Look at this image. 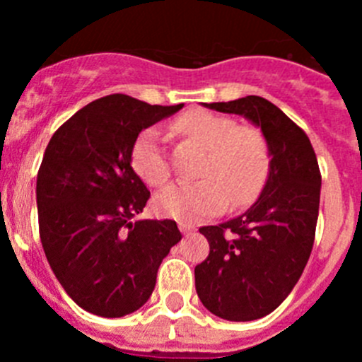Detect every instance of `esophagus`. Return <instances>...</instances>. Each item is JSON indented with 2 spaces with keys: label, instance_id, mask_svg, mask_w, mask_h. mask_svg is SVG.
I'll list each match as a JSON object with an SVG mask.
<instances>
[{
  "label": "esophagus",
  "instance_id": "obj_1",
  "mask_svg": "<svg viewBox=\"0 0 362 362\" xmlns=\"http://www.w3.org/2000/svg\"><path fill=\"white\" fill-rule=\"evenodd\" d=\"M179 230H181V233H183V235H188V233L194 232V226L187 225V223H179Z\"/></svg>",
  "mask_w": 362,
  "mask_h": 362
}]
</instances>
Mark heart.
<instances>
[{
	"mask_svg": "<svg viewBox=\"0 0 362 362\" xmlns=\"http://www.w3.org/2000/svg\"><path fill=\"white\" fill-rule=\"evenodd\" d=\"M175 132L206 150L196 183H175L153 197L159 216L197 223L225 212L233 204L250 203L263 187L270 168L263 134L238 127L232 117L209 110H192L174 123ZM132 166L150 187H161L170 177V166L158 129H146L132 146Z\"/></svg>",
	"mask_w": 362,
	"mask_h": 362,
	"instance_id": "b5f03b06",
	"label": "heart"
}]
</instances>
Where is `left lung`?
<instances>
[{
	"instance_id": "8db88e82",
	"label": "left lung",
	"mask_w": 362,
	"mask_h": 362,
	"mask_svg": "<svg viewBox=\"0 0 362 362\" xmlns=\"http://www.w3.org/2000/svg\"><path fill=\"white\" fill-rule=\"evenodd\" d=\"M261 129L270 168L250 209L199 232L210 254L196 267V292L226 321L268 315L292 292L308 263L321 197V174L308 136L281 108L259 95L203 103Z\"/></svg>"
}]
</instances>
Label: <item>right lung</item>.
Masks as SVG:
<instances>
[{"instance_id":"1","label":"right lung","mask_w":362,"mask_h":362,"mask_svg":"<svg viewBox=\"0 0 362 362\" xmlns=\"http://www.w3.org/2000/svg\"><path fill=\"white\" fill-rule=\"evenodd\" d=\"M183 107L107 95L76 112L45 150L36 183L41 245L70 299L94 315L141 308L181 241L175 221H134L150 192L132 168V146L141 130Z\"/></svg>"}]
</instances>
